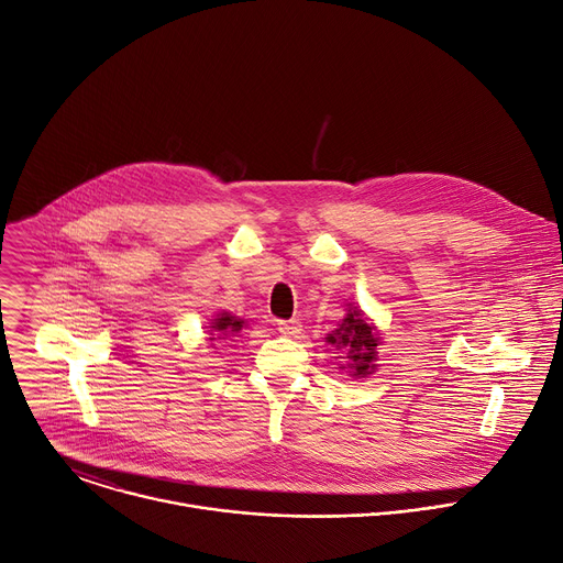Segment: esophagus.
Instances as JSON below:
<instances>
[{"label":"esophagus","mask_w":563,"mask_h":563,"mask_svg":"<svg viewBox=\"0 0 563 563\" xmlns=\"http://www.w3.org/2000/svg\"><path fill=\"white\" fill-rule=\"evenodd\" d=\"M279 332L284 336H297L301 332V321L290 319V321H279Z\"/></svg>","instance_id":"1"}]
</instances>
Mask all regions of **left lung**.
<instances>
[{"label": "left lung", "instance_id": "8db88e82", "mask_svg": "<svg viewBox=\"0 0 563 563\" xmlns=\"http://www.w3.org/2000/svg\"><path fill=\"white\" fill-rule=\"evenodd\" d=\"M346 317L336 323V328L325 334V344H330L336 353H342L340 368L346 371L355 379H366L377 371V357L382 332L375 321L355 303H346Z\"/></svg>", "mask_w": 563, "mask_h": 563}]
</instances>
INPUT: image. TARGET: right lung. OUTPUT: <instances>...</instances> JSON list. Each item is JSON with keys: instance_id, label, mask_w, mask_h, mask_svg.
<instances>
[{"instance_id": "obj_1", "label": "right lung", "mask_w": 563, "mask_h": 563, "mask_svg": "<svg viewBox=\"0 0 563 563\" xmlns=\"http://www.w3.org/2000/svg\"><path fill=\"white\" fill-rule=\"evenodd\" d=\"M249 323L240 317H235L233 312L229 310H221L217 312L212 319H210V325H208V340L210 342H227V340H235V336H240V332L246 328ZM214 346V344H212Z\"/></svg>"}]
</instances>
